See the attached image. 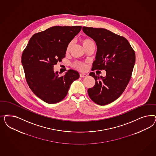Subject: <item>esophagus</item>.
<instances>
[{"label": "esophagus", "mask_w": 156, "mask_h": 156, "mask_svg": "<svg viewBox=\"0 0 156 156\" xmlns=\"http://www.w3.org/2000/svg\"><path fill=\"white\" fill-rule=\"evenodd\" d=\"M86 76H87V75L86 73H80V77H85Z\"/></svg>", "instance_id": "esophagus-1"}]
</instances>
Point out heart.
<instances>
[{
	"label": "heart",
	"mask_w": 156,
	"mask_h": 156,
	"mask_svg": "<svg viewBox=\"0 0 156 156\" xmlns=\"http://www.w3.org/2000/svg\"><path fill=\"white\" fill-rule=\"evenodd\" d=\"M81 42H82V44L84 46V48H85L86 46L90 44H94V42L89 38L83 39V40L81 41ZM71 46H72V42H69L66 46V52L69 51ZM73 67H75V68L79 69V70H84L86 68V63L84 62H80V61H76L73 63Z\"/></svg>",
	"instance_id": "obj_1"
}]
</instances>
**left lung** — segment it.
Listing matches in <instances>:
<instances>
[{
  "label": "left lung",
  "mask_w": 156,
  "mask_h": 156,
  "mask_svg": "<svg viewBox=\"0 0 156 156\" xmlns=\"http://www.w3.org/2000/svg\"><path fill=\"white\" fill-rule=\"evenodd\" d=\"M84 33L95 41L97 53L92 70H106L105 77L90 75L95 80L88 90L90 99L99 105H106L122 94L130 80L135 64V51L124 37L102 28L83 27Z\"/></svg>",
  "instance_id": "left-lung-1"
}]
</instances>
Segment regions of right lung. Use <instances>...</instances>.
<instances>
[{"mask_svg": "<svg viewBox=\"0 0 156 156\" xmlns=\"http://www.w3.org/2000/svg\"><path fill=\"white\" fill-rule=\"evenodd\" d=\"M81 26H53L35 33L22 55V64L31 90L49 104L62 101L70 84L79 78V73L69 69L58 76L54 66L66 56V46L81 29Z\"/></svg>", "mask_w": 156, "mask_h": 156, "instance_id": "add662e5", "label": "right lung"}]
</instances>
